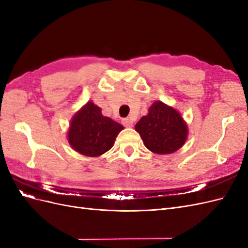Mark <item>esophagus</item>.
<instances>
[{
	"instance_id": "1",
	"label": "esophagus",
	"mask_w": 248,
	"mask_h": 248,
	"mask_svg": "<svg viewBox=\"0 0 248 248\" xmlns=\"http://www.w3.org/2000/svg\"><path fill=\"white\" fill-rule=\"evenodd\" d=\"M122 124L125 127H131L133 125V121L129 118H124V119H122Z\"/></svg>"
}]
</instances>
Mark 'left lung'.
Segmentation results:
<instances>
[{"instance_id":"1","label":"left lung","mask_w":248,"mask_h":248,"mask_svg":"<svg viewBox=\"0 0 248 248\" xmlns=\"http://www.w3.org/2000/svg\"><path fill=\"white\" fill-rule=\"evenodd\" d=\"M136 130L150 151L164 155L176 152L188 137V127L182 115L162 101H154L148 114L140 119Z\"/></svg>"}]
</instances>
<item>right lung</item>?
<instances>
[{"label": "right lung", "mask_w": 248, "mask_h": 248, "mask_svg": "<svg viewBox=\"0 0 248 248\" xmlns=\"http://www.w3.org/2000/svg\"><path fill=\"white\" fill-rule=\"evenodd\" d=\"M124 127L102 115L101 108L88 101L72 117L67 140L73 150L88 157H98L114 146Z\"/></svg>", "instance_id": "add662e5"}]
</instances>
